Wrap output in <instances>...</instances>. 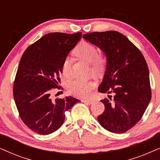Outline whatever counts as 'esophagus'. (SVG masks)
I'll return each mask as SVG.
<instances>
[{"label": "esophagus", "instance_id": "esophagus-1", "mask_svg": "<svg viewBox=\"0 0 160 160\" xmlns=\"http://www.w3.org/2000/svg\"><path fill=\"white\" fill-rule=\"evenodd\" d=\"M82 101L87 105H91L93 103V100H82Z\"/></svg>", "mask_w": 160, "mask_h": 160}]
</instances>
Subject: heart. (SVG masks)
I'll use <instances>...</instances> for the list:
<instances>
[{"label":"heart","mask_w":160,"mask_h":160,"mask_svg":"<svg viewBox=\"0 0 160 160\" xmlns=\"http://www.w3.org/2000/svg\"><path fill=\"white\" fill-rule=\"evenodd\" d=\"M74 54L84 62L90 64V70L94 75L101 73L104 69L106 60L101 54H98V50L95 46L90 43L82 41L78 43L74 49ZM62 73L65 76H69L71 69V59L66 58L63 61ZM94 88V83L90 81L76 79L68 84V89L72 95L78 98H87Z\"/></svg>","instance_id":"heart-1"}]
</instances>
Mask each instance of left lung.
Here are the masks:
<instances>
[{
    "label": "left lung",
    "mask_w": 160,
    "mask_h": 160,
    "mask_svg": "<svg viewBox=\"0 0 160 160\" xmlns=\"http://www.w3.org/2000/svg\"><path fill=\"white\" fill-rule=\"evenodd\" d=\"M106 57V68L98 91L113 94L101 100L105 111L98 120L113 133L130 130L143 117L151 98L148 68L140 50L119 32H94L83 35Z\"/></svg>",
    "instance_id": "1"
}]
</instances>
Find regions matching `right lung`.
I'll return each mask as SVG.
<instances>
[{
    "instance_id": "obj_1",
    "label": "right lung",
    "mask_w": 160,
    "mask_h": 160,
    "mask_svg": "<svg viewBox=\"0 0 160 160\" xmlns=\"http://www.w3.org/2000/svg\"><path fill=\"white\" fill-rule=\"evenodd\" d=\"M82 38V32H51L27 48L17 69L13 93L19 117L28 128L40 135L58 130L65 112L80 100L65 97L52 100L58 87L62 62Z\"/></svg>"
}]
</instances>
